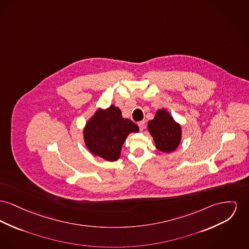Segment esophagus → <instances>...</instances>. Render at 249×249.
Segmentation results:
<instances>
[{"label": "esophagus", "instance_id": "esophagus-1", "mask_svg": "<svg viewBox=\"0 0 249 249\" xmlns=\"http://www.w3.org/2000/svg\"><path fill=\"white\" fill-rule=\"evenodd\" d=\"M138 126H139V130L142 132L145 129V121H139Z\"/></svg>", "mask_w": 249, "mask_h": 249}]
</instances>
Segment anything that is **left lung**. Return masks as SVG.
Returning a JSON list of instances; mask_svg holds the SVG:
<instances>
[{
    "label": "left lung",
    "mask_w": 249,
    "mask_h": 249,
    "mask_svg": "<svg viewBox=\"0 0 249 249\" xmlns=\"http://www.w3.org/2000/svg\"><path fill=\"white\" fill-rule=\"evenodd\" d=\"M156 147L162 152H171L179 145L181 138L180 126L165 110L157 111L154 119L147 123Z\"/></svg>",
    "instance_id": "left-lung-1"
}]
</instances>
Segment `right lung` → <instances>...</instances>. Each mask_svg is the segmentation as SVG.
Masks as SVG:
<instances>
[{
	"label": "right lung",
	"mask_w": 249,
	"mask_h": 249,
	"mask_svg": "<svg viewBox=\"0 0 249 249\" xmlns=\"http://www.w3.org/2000/svg\"><path fill=\"white\" fill-rule=\"evenodd\" d=\"M138 126L122 117L115 105L106 110H98L86 125L84 135L91 153L106 161H117L124 141L131 132H137Z\"/></svg>",
	"instance_id": "add662e5"
}]
</instances>
